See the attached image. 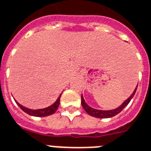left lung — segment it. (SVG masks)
Returning <instances> with one entry per match:
<instances>
[{
	"instance_id": "obj_1",
	"label": "left lung",
	"mask_w": 151,
	"mask_h": 151,
	"mask_svg": "<svg viewBox=\"0 0 151 151\" xmlns=\"http://www.w3.org/2000/svg\"><path fill=\"white\" fill-rule=\"evenodd\" d=\"M138 87V86H137ZM137 87L135 88L134 91L133 92V93L130 95L129 98H127L126 101H124L123 103L122 104L121 106L119 107H118L117 109H114V110H95L93 108H91L90 106H89L86 101H85L84 98L81 95V106L84 108V110H86V112L90 114V115L93 116V117H95V118H112L114 116L117 115L118 114L121 112L122 110H123L125 107L127 106V105L129 104V102L130 101V100L132 99V98L134 96V93L136 92V90H137Z\"/></svg>"
}]
</instances>
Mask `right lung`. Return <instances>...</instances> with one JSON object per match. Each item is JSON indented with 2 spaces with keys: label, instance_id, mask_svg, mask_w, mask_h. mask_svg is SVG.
Listing matches in <instances>:
<instances>
[{
  "label": "right lung",
  "instance_id": "right-lung-1",
  "mask_svg": "<svg viewBox=\"0 0 151 151\" xmlns=\"http://www.w3.org/2000/svg\"><path fill=\"white\" fill-rule=\"evenodd\" d=\"M60 98H61V95L59 96L58 100L53 105H51L50 106L47 107V108L41 109V110H30V109H28L26 107H24L22 105H20L17 101V103L19 107L24 112H25L28 114H29V115L35 116V117H45V116L51 115V114H54L56 112V110H58V108L59 106V104H60Z\"/></svg>",
  "mask_w": 151,
  "mask_h": 151
}]
</instances>
